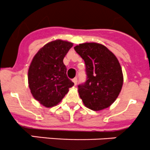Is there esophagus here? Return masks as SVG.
<instances>
[{"mask_svg": "<svg viewBox=\"0 0 150 150\" xmlns=\"http://www.w3.org/2000/svg\"><path fill=\"white\" fill-rule=\"evenodd\" d=\"M72 82L74 83V85H75V86H76L77 83H78V78H75L74 79H72Z\"/></svg>", "mask_w": 150, "mask_h": 150, "instance_id": "esophagus-1", "label": "esophagus"}]
</instances>
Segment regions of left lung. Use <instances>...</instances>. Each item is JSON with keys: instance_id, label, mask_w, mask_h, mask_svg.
I'll return each mask as SVG.
<instances>
[{"instance_id": "8db88e82", "label": "left lung", "mask_w": 150, "mask_h": 150, "mask_svg": "<svg viewBox=\"0 0 150 150\" xmlns=\"http://www.w3.org/2000/svg\"><path fill=\"white\" fill-rule=\"evenodd\" d=\"M86 64V83L78 86L84 105L94 111L110 107L118 96L123 83L117 57L104 45L85 43L74 47Z\"/></svg>"}]
</instances>
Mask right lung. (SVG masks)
<instances>
[{
	"label": "right lung",
	"instance_id": "1",
	"mask_svg": "<svg viewBox=\"0 0 150 150\" xmlns=\"http://www.w3.org/2000/svg\"><path fill=\"white\" fill-rule=\"evenodd\" d=\"M73 43L56 40L46 43L32 60L28 84L32 95L46 107L57 105L74 86L67 76L63 59Z\"/></svg>",
	"mask_w": 150,
	"mask_h": 150
}]
</instances>
